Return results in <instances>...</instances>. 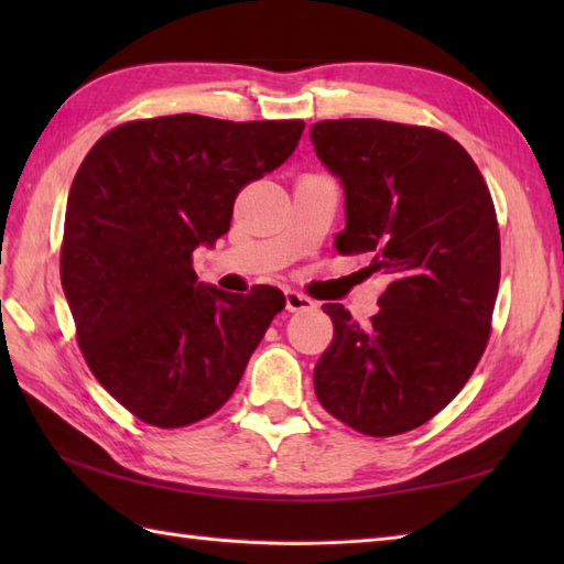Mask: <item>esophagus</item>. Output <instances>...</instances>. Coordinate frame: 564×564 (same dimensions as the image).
Masks as SVG:
<instances>
[{"label":"esophagus","mask_w":564,"mask_h":564,"mask_svg":"<svg viewBox=\"0 0 564 564\" xmlns=\"http://www.w3.org/2000/svg\"><path fill=\"white\" fill-rule=\"evenodd\" d=\"M315 301H310L307 295L297 291H285V310L289 313H303V310H315Z\"/></svg>","instance_id":"obj_1"}]
</instances>
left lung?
Here are the masks:
<instances>
[{
  "mask_svg": "<svg viewBox=\"0 0 564 564\" xmlns=\"http://www.w3.org/2000/svg\"><path fill=\"white\" fill-rule=\"evenodd\" d=\"M315 154L344 188L341 254L370 251L390 283L378 315L327 303L334 339L315 366L319 404L368 436L404 434L470 378L499 291V227L470 154L434 128L319 121Z\"/></svg>",
  "mask_w": 564,
  "mask_h": 564,
  "instance_id": "8db88e82",
  "label": "left lung"
}]
</instances>
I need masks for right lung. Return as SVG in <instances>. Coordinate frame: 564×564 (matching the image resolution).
Instances as JSON below:
<instances>
[{
	"label": "right lung",
	"mask_w": 564,
	"mask_h": 564,
	"mask_svg": "<svg viewBox=\"0 0 564 564\" xmlns=\"http://www.w3.org/2000/svg\"><path fill=\"white\" fill-rule=\"evenodd\" d=\"M303 121L196 113L113 128L72 182L59 281L104 390L145 424L200 422L230 400L285 297L200 283L194 249L230 230L239 188L291 158Z\"/></svg>",
	"instance_id": "obj_1"
}]
</instances>
